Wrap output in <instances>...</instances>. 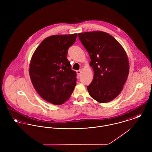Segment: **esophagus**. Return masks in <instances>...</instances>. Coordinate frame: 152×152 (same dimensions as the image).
I'll return each mask as SVG.
<instances>
[{"mask_svg": "<svg viewBox=\"0 0 152 152\" xmlns=\"http://www.w3.org/2000/svg\"><path fill=\"white\" fill-rule=\"evenodd\" d=\"M81 72H82V71H81V69L77 71V74H78L79 76H80V75H81Z\"/></svg>", "mask_w": 152, "mask_h": 152, "instance_id": "obj_1", "label": "esophagus"}]
</instances>
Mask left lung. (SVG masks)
<instances>
[{
	"mask_svg": "<svg viewBox=\"0 0 152 152\" xmlns=\"http://www.w3.org/2000/svg\"><path fill=\"white\" fill-rule=\"evenodd\" d=\"M87 50L94 71L92 83L87 87L89 95L99 103H107L122 91L129 72L127 54L122 45L106 32L78 33Z\"/></svg>",
	"mask_w": 152,
	"mask_h": 152,
	"instance_id": "1",
	"label": "left lung"
}]
</instances>
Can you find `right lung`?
Here are the masks:
<instances>
[{
    "mask_svg": "<svg viewBox=\"0 0 152 152\" xmlns=\"http://www.w3.org/2000/svg\"><path fill=\"white\" fill-rule=\"evenodd\" d=\"M78 35H53L45 38L34 51L29 64V75L39 95L47 102L62 105L76 86V72L66 58L68 48Z\"/></svg>",
    "mask_w": 152,
    "mask_h": 152,
    "instance_id": "obj_1",
    "label": "right lung"
}]
</instances>
